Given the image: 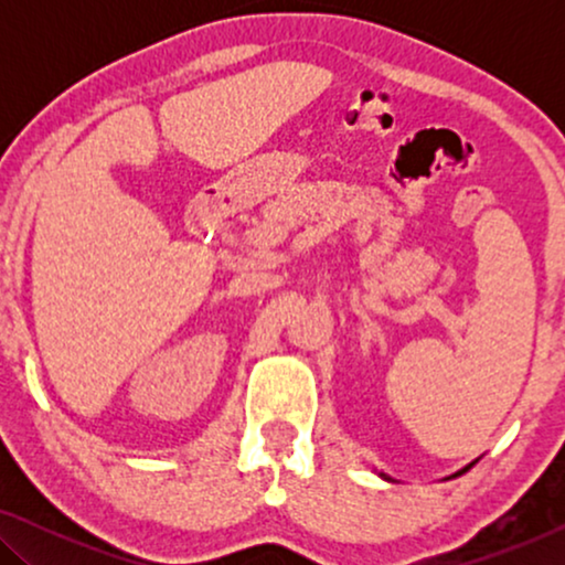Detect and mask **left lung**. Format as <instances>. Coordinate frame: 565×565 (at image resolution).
Listing matches in <instances>:
<instances>
[{
    "label": "left lung",
    "mask_w": 565,
    "mask_h": 565,
    "mask_svg": "<svg viewBox=\"0 0 565 565\" xmlns=\"http://www.w3.org/2000/svg\"><path fill=\"white\" fill-rule=\"evenodd\" d=\"M470 466H473V462H470ZM470 466H466V468H462V470H458V473H455V476H462V473H466V470H468ZM383 478H388V476H383ZM388 481H391V478H388Z\"/></svg>",
    "instance_id": "left-lung-1"
}]
</instances>
